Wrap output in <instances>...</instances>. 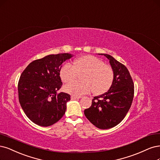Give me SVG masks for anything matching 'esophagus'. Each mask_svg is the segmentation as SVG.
<instances>
[{
  "label": "esophagus",
  "instance_id": "esophagus-1",
  "mask_svg": "<svg viewBox=\"0 0 160 160\" xmlns=\"http://www.w3.org/2000/svg\"><path fill=\"white\" fill-rule=\"evenodd\" d=\"M80 97H75V96H71V100H76V99H78Z\"/></svg>",
  "mask_w": 160,
  "mask_h": 160
}]
</instances>
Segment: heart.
I'll use <instances>...</instances> for the list:
<instances>
[{"label": "heart", "mask_w": 160, "mask_h": 160, "mask_svg": "<svg viewBox=\"0 0 160 160\" xmlns=\"http://www.w3.org/2000/svg\"><path fill=\"white\" fill-rule=\"evenodd\" d=\"M82 73V81H74L65 85V92L81 97L92 89L94 94L101 95L111 88L114 80V71L111 66L93 56L78 58L74 61L73 65L69 63L65 64L60 70V77L62 81L69 82Z\"/></svg>", "instance_id": "obj_1"}]
</instances>
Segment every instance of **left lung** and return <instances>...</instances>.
I'll return each instance as SVG.
<instances>
[{"mask_svg": "<svg viewBox=\"0 0 160 160\" xmlns=\"http://www.w3.org/2000/svg\"><path fill=\"white\" fill-rule=\"evenodd\" d=\"M114 71V80L109 90L95 97L91 106L84 111L87 118L97 128L105 130L118 124L128 112L134 98V87L128 69L106 53Z\"/></svg>", "mask_w": 160, "mask_h": 160, "instance_id": "left-lung-1", "label": "left lung"}]
</instances>
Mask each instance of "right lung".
I'll use <instances>...</instances> for the list:
<instances>
[{
    "label": "right lung",
    "instance_id": "1",
    "mask_svg": "<svg viewBox=\"0 0 160 160\" xmlns=\"http://www.w3.org/2000/svg\"><path fill=\"white\" fill-rule=\"evenodd\" d=\"M71 53L51 54L31 62L22 73L18 85V98L26 115L41 126L53 125L64 115L70 95L57 91L62 87V63Z\"/></svg>",
    "mask_w": 160,
    "mask_h": 160
}]
</instances>
